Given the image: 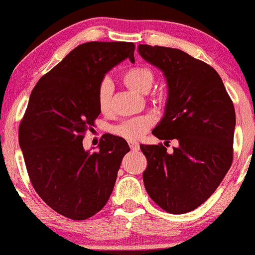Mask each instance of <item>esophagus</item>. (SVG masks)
<instances>
[{"label": "esophagus", "mask_w": 255, "mask_h": 255, "mask_svg": "<svg viewBox=\"0 0 255 255\" xmlns=\"http://www.w3.org/2000/svg\"><path fill=\"white\" fill-rule=\"evenodd\" d=\"M128 143H129V147L131 149H133V151H137V149H139L140 145H139V142H137V141L130 140V141H128Z\"/></svg>", "instance_id": "obj_1"}]
</instances>
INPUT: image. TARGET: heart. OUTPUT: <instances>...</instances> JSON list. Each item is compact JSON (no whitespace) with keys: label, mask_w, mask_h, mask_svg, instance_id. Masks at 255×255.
<instances>
[{"label":"heart","mask_w":255,"mask_h":255,"mask_svg":"<svg viewBox=\"0 0 255 255\" xmlns=\"http://www.w3.org/2000/svg\"><path fill=\"white\" fill-rule=\"evenodd\" d=\"M122 79L130 90L143 94L151 89L153 81H154V76L148 67L134 66L125 71ZM110 93H112V84L106 79L100 84L97 93L98 106L102 112L108 109L110 103ZM153 122H154V119L151 115H143L127 120V121L122 122L121 125L114 127L113 130L116 135L124 137V139L137 140L148 131Z\"/></svg>","instance_id":"b5f03b06"}]
</instances>
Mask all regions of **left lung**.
<instances>
[{
    "label": "left lung",
    "mask_w": 255,
    "mask_h": 255,
    "mask_svg": "<svg viewBox=\"0 0 255 255\" xmlns=\"http://www.w3.org/2000/svg\"><path fill=\"white\" fill-rule=\"evenodd\" d=\"M140 56L164 73L167 101L152 131L178 147L140 145L147 159V194L170 214H185L215 192L232 166L235 109L221 77L204 61L184 51L139 45Z\"/></svg>",
    "instance_id": "obj_1"
}]
</instances>
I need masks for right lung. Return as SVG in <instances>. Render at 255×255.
<instances>
[{
    "label": "right lung",
    "instance_id": "add662e5",
    "mask_svg": "<svg viewBox=\"0 0 255 255\" xmlns=\"http://www.w3.org/2000/svg\"><path fill=\"white\" fill-rule=\"evenodd\" d=\"M133 42L90 41L77 46L42 76L30 94L19 127V143L30 183L42 201L75 221L94 216L114 189L127 141L104 134L95 152L83 148L100 115L104 75L129 58Z\"/></svg>",
    "mask_w": 255,
    "mask_h": 255
}]
</instances>
